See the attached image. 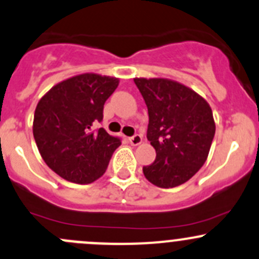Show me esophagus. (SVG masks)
I'll list each match as a JSON object with an SVG mask.
<instances>
[{"instance_id":"1","label":"esophagus","mask_w":259,"mask_h":259,"mask_svg":"<svg viewBox=\"0 0 259 259\" xmlns=\"http://www.w3.org/2000/svg\"><path fill=\"white\" fill-rule=\"evenodd\" d=\"M129 142H130V144L132 145H139L140 143L143 142V138H142V135H139V134H135L134 137H132L129 139Z\"/></svg>"}]
</instances>
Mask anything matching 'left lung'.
Instances as JSON below:
<instances>
[{"label": "left lung", "mask_w": 259, "mask_h": 259, "mask_svg": "<svg viewBox=\"0 0 259 259\" xmlns=\"http://www.w3.org/2000/svg\"><path fill=\"white\" fill-rule=\"evenodd\" d=\"M148 107L147 138L155 159L143 167L145 178L162 188L187 182L206 162L215 121L206 100L178 82L134 78Z\"/></svg>", "instance_id": "1"}]
</instances>
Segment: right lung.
I'll return each mask as SVG.
<instances>
[{
    "mask_svg": "<svg viewBox=\"0 0 259 259\" xmlns=\"http://www.w3.org/2000/svg\"><path fill=\"white\" fill-rule=\"evenodd\" d=\"M119 78L84 73L55 84L37 102L32 133L50 169L69 182L91 183L101 177L121 144L104 127V105Z\"/></svg>",
    "mask_w": 259,
    "mask_h": 259,
    "instance_id": "1",
    "label": "right lung"
}]
</instances>
